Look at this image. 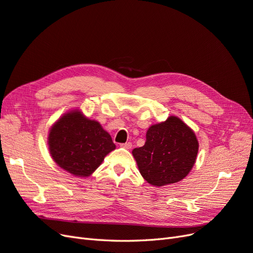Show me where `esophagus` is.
Here are the masks:
<instances>
[{
	"label": "esophagus",
	"mask_w": 253,
	"mask_h": 253,
	"mask_svg": "<svg viewBox=\"0 0 253 253\" xmlns=\"http://www.w3.org/2000/svg\"><path fill=\"white\" fill-rule=\"evenodd\" d=\"M122 148H125V149H131V147H132V144L131 143H125V144H121L120 145Z\"/></svg>",
	"instance_id": "34e87169"
}]
</instances>
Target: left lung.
I'll return each instance as SVG.
<instances>
[{
    "instance_id": "left-lung-1",
    "label": "left lung",
    "mask_w": 253,
    "mask_h": 253,
    "mask_svg": "<svg viewBox=\"0 0 253 253\" xmlns=\"http://www.w3.org/2000/svg\"><path fill=\"white\" fill-rule=\"evenodd\" d=\"M199 143L193 130L177 117L149 127L146 143L135 148L139 173L152 185L178 182L190 173L198 153Z\"/></svg>"
}]
</instances>
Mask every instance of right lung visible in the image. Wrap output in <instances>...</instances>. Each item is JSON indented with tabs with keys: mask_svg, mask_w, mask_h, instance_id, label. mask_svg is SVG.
Listing matches in <instances>:
<instances>
[{
	"mask_svg": "<svg viewBox=\"0 0 253 253\" xmlns=\"http://www.w3.org/2000/svg\"><path fill=\"white\" fill-rule=\"evenodd\" d=\"M49 150L54 162L78 177H88L116 149L99 122L89 120L79 109L64 114L51 127Z\"/></svg>",
	"mask_w": 253,
	"mask_h": 253,
	"instance_id": "add662e5",
	"label": "right lung"
}]
</instances>
